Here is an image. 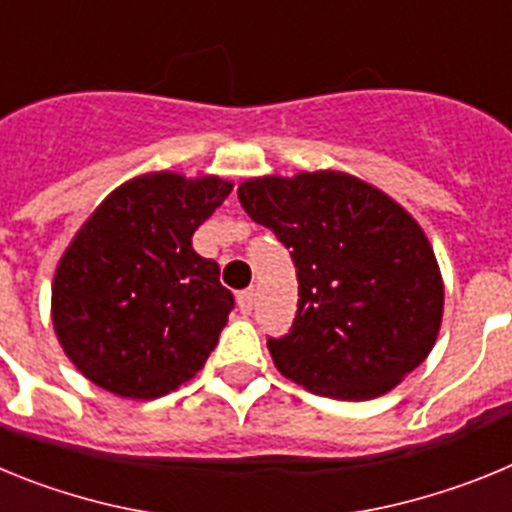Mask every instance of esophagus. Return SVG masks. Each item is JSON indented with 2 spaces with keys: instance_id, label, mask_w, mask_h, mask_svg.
<instances>
[{
  "instance_id": "esophagus-1",
  "label": "esophagus",
  "mask_w": 512,
  "mask_h": 512,
  "mask_svg": "<svg viewBox=\"0 0 512 512\" xmlns=\"http://www.w3.org/2000/svg\"><path fill=\"white\" fill-rule=\"evenodd\" d=\"M253 305H256V292H253V289H243V292H238V310H241L243 315H251Z\"/></svg>"
}]
</instances>
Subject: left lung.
Instances as JSON below:
<instances>
[{
  "label": "left lung",
  "mask_w": 512,
  "mask_h": 512,
  "mask_svg": "<svg viewBox=\"0 0 512 512\" xmlns=\"http://www.w3.org/2000/svg\"><path fill=\"white\" fill-rule=\"evenodd\" d=\"M238 200L295 261V323L266 341L284 377L359 402L423 364L441 328L443 282L413 215L343 171L248 179Z\"/></svg>",
  "instance_id": "left-lung-1"
}]
</instances>
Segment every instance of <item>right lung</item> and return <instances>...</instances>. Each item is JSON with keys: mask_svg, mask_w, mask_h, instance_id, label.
<instances>
[{"mask_svg": "<svg viewBox=\"0 0 512 512\" xmlns=\"http://www.w3.org/2000/svg\"><path fill=\"white\" fill-rule=\"evenodd\" d=\"M230 189L220 176L143 174L81 225L58 261L51 312L58 343L89 382L156 400L205 366L235 302L192 235Z\"/></svg>", "mask_w": 512, "mask_h": 512, "instance_id": "obj_1", "label": "right lung"}]
</instances>
